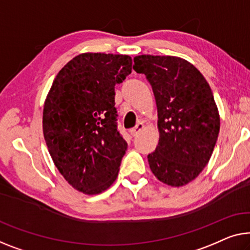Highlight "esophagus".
<instances>
[{
	"mask_svg": "<svg viewBox=\"0 0 250 250\" xmlns=\"http://www.w3.org/2000/svg\"><path fill=\"white\" fill-rule=\"evenodd\" d=\"M143 129H144V125H143V124H138V125L135 126V128H133V129L131 130V131H130V133H131L132 137H136V136L138 135V133H139Z\"/></svg>",
	"mask_w": 250,
	"mask_h": 250,
	"instance_id": "34e87169",
	"label": "esophagus"
}]
</instances>
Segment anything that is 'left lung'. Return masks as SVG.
Returning <instances> with one entry per match:
<instances>
[{"label":"left lung","instance_id":"left-lung-1","mask_svg":"<svg viewBox=\"0 0 250 250\" xmlns=\"http://www.w3.org/2000/svg\"><path fill=\"white\" fill-rule=\"evenodd\" d=\"M133 62V69L151 85L157 105L159 141L148 155L149 167L164 184L184 186L208 165L220 130L210 85L181 57L140 55Z\"/></svg>","mask_w":250,"mask_h":250}]
</instances>
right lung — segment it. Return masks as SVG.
Here are the masks:
<instances>
[{
    "label": "right lung",
    "mask_w": 250,
    "mask_h": 250,
    "mask_svg": "<svg viewBox=\"0 0 250 250\" xmlns=\"http://www.w3.org/2000/svg\"><path fill=\"white\" fill-rule=\"evenodd\" d=\"M128 55L84 53L59 70L44 100L48 150L68 184L84 194L117 180L128 144L117 129L114 86L131 73Z\"/></svg>",
    "instance_id": "right-lung-1"
}]
</instances>
